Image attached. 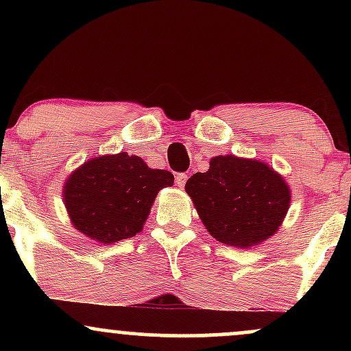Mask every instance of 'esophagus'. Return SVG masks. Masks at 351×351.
<instances>
[{"label":"esophagus","mask_w":351,"mask_h":351,"mask_svg":"<svg viewBox=\"0 0 351 351\" xmlns=\"http://www.w3.org/2000/svg\"><path fill=\"white\" fill-rule=\"evenodd\" d=\"M186 180H188V175H186V173H178V175L175 176V183H176V186H178V188H183V186H184V183H186Z\"/></svg>","instance_id":"esophagus-1"}]
</instances>
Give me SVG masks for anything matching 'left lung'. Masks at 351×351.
I'll return each mask as SVG.
<instances>
[{
	"instance_id": "1",
	"label": "left lung",
	"mask_w": 351,
	"mask_h": 351,
	"mask_svg": "<svg viewBox=\"0 0 351 351\" xmlns=\"http://www.w3.org/2000/svg\"><path fill=\"white\" fill-rule=\"evenodd\" d=\"M184 189L208 232L219 243L252 247L274 236L291 206V189L267 163L219 155Z\"/></svg>"
}]
</instances>
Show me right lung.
<instances>
[{
  "label": "right lung",
  "mask_w": 351,
  "mask_h": 351,
  "mask_svg": "<svg viewBox=\"0 0 351 351\" xmlns=\"http://www.w3.org/2000/svg\"><path fill=\"white\" fill-rule=\"evenodd\" d=\"M173 175L153 170L128 153L88 160L67 178L62 198L79 232L102 244L128 239L143 229L153 201Z\"/></svg>",
  "instance_id": "obj_1"
}]
</instances>
